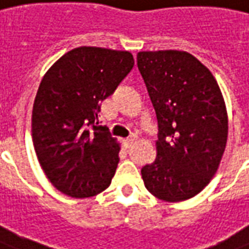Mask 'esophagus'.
<instances>
[{
    "mask_svg": "<svg viewBox=\"0 0 249 249\" xmlns=\"http://www.w3.org/2000/svg\"><path fill=\"white\" fill-rule=\"evenodd\" d=\"M136 140H137V137H136L134 134H132V136H129V137H128V139H126V140H125V141H124L125 146H126V148H130V146H132V143H133L134 141H136Z\"/></svg>",
    "mask_w": 249,
    "mask_h": 249,
    "instance_id": "esophagus-1",
    "label": "esophagus"
}]
</instances>
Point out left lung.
Returning a JSON list of instances; mask_svg holds the SVG:
<instances>
[{
  "mask_svg": "<svg viewBox=\"0 0 249 249\" xmlns=\"http://www.w3.org/2000/svg\"><path fill=\"white\" fill-rule=\"evenodd\" d=\"M137 66L158 123L157 157L141 169L145 187L166 202L193 198L216 173L227 143L220 88L186 51H141Z\"/></svg>",
  "mask_w": 249,
  "mask_h": 249,
  "instance_id": "1",
  "label": "left lung"
}]
</instances>
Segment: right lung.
I'll return each instance as SVG.
<instances>
[{
  "label": "right lung",
  "mask_w": 249,
  "mask_h": 249,
  "mask_svg": "<svg viewBox=\"0 0 249 249\" xmlns=\"http://www.w3.org/2000/svg\"><path fill=\"white\" fill-rule=\"evenodd\" d=\"M133 66L129 51L83 46L58 59L42 79L33 107V142L59 191L88 198L110 185L120 145L97 125V115Z\"/></svg>",
  "instance_id": "right-lung-1"
}]
</instances>
